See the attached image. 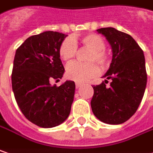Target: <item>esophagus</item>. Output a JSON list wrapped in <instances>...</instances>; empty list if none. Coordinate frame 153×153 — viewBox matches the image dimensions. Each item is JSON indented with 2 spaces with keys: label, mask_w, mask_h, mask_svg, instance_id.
Returning <instances> with one entry per match:
<instances>
[{
  "label": "esophagus",
  "mask_w": 153,
  "mask_h": 153,
  "mask_svg": "<svg viewBox=\"0 0 153 153\" xmlns=\"http://www.w3.org/2000/svg\"><path fill=\"white\" fill-rule=\"evenodd\" d=\"M81 85H82V84H81V83H79V82H76V83H75V86H76L77 89H78V88H79Z\"/></svg>",
  "instance_id": "esophagus-1"
}]
</instances>
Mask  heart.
I'll use <instances>...</instances> for the list:
<instances>
[{
  "label": "heart",
  "instance_id": "heart-1",
  "mask_svg": "<svg viewBox=\"0 0 153 153\" xmlns=\"http://www.w3.org/2000/svg\"><path fill=\"white\" fill-rule=\"evenodd\" d=\"M79 42L85 48L92 50L87 61H96L100 66H105L108 61L107 54L105 52V43L104 40L94 33L86 34L79 38ZM77 51L76 43L74 39L68 37L61 42L59 49L60 58L68 61L75 56ZM100 73V69L95 63H80L74 61L69 63L66 69V74L68 79L76 82H85L88 79L97 76Z\"/></svg>",
  "mask_w": 153,
  "mask_h": 153
}]
</instances>
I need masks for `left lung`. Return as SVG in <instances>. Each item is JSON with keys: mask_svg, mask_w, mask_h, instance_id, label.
<instances>
[{"mask_svg": "<svg viewBox=\"0 0 153 153\" xmlns=\"http://www.w3.org/2000/svg\"><path fill=\"white\" fill-rule=\"evenodd\" d=\"M109 42L112 62L103 78L105 81L94 85L91 107L100 121L120 125L136 112L145 94L147 74L144 52L135 40L113 27L97 29ZM107 79L111 80L106 86Z\"/></svg>", "mask_w": 153, "mask_h": 153, "instance_id": "1", "label": "left lung"}]
</instances>
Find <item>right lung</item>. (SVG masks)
Returning a JSON list of instances; mask_svg holds the SVG:
<instances>
[{"label":"right lung","instance_id":"add662e5","mask_svg":"<svg viewBox=\"0 0 153 153\" xmlns=\"http://www.w3.org/2000/svg\"><path fill=\"white\" fill-rule=\"evenodd\" d=\"M67 36L43 32L27 38L15 53L12 72L14 98L24 116L40 127L57 126L71 112L75 83L67 80L59 86L50 84L64 74L59 49Z\"/></svg>","mask_w":153,"mask_h":153}]
</instances>
